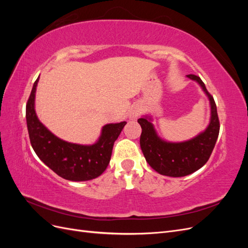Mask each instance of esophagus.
Here are the masks:
<instances>
[{
    "label": "esophagus",
    "instance_id": "esophagus-1",
    "mask_svg": "<svg viewBox=\"0 0 248 248\" xmlns=\"http://www.w3.org/2000/svg\"><path fill=\"white\" fill-rule=\"evenodd\" d=\"M140 115V108H134L129 112V118L130 119H136Z\"/></svg>",
    "mask_w": 248,
    "mask_h": 248
}]
</instances>
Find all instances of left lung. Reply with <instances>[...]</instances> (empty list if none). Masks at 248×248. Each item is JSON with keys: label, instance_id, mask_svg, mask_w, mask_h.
<instances>
[{"label": "left lung", "instance_id": "obj_1", "mask_svg": "<svg viewBox=\"0 0 248 248\" xmlns=\"http://www.w3.org/2000/svg\"><path fill=\"white\" fill-rule=\"evenodd\" d=\"M187 78L198 81L211 106V120L207 129L194 139L183 142H168L157 137L148 118H140L141 127L140 149L153 170L169 177H184L200 170L208 161L219 134V119L213 96L208 92L200 77L188 74Z\"/></svg>", "mask_w": 248, "mask_h": 248}]
</instances>
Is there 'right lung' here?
Returning <instances> with one entry per match:
<instances>
[{
	"label": "right lung",
	"mask_w": 248,
	"mask_h": 248,
	"mask_svg": "<svg viewBox=\"0 0 248 248\" xmlns=\"http://www.w3.org/2000/svg\"><path fill=\"white\" fill-rule=\"evenodd\" d=\"M26 107L29 137L37 156L57 175L70 181H88L100 176L108 168L114 142L126 122L103 126L98 141L91 146L71 144L54 136L36 116L34 108L37 82Z\"/></svg>",
	"instance_id": "right-lung-1"
}]
</instances>
